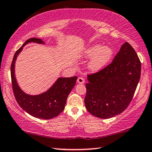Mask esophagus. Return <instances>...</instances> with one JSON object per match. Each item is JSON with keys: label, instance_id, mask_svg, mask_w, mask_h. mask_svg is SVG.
I'll use <instances>...</instances> for the list:
<instances>
[{"label": "esophagus", "instance_id": "obj_1", "mask_svg": "<svg viewBox=\"0 0 152 152\" xmlns=\"http://www.w3.org/2000/svg\"><path fill=\"white\" fill-rule=\"evenodd\" d=\"M77 83L80 84H83L85 83V79H84L83 77H78V79H77Z\"/></svg>", "mask_w": 152, "mask_h": 152}]
</instances>
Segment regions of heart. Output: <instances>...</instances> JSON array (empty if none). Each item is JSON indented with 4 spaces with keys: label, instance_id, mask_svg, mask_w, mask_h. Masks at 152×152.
Wrapping results in <instances>:
<instances>
[{
    "label": "heart",
    "instance_id": "obj_1",
    "mask_svg": "<svg viewBox=\"0 0 152 152\" xmlns=\"http://www.w3.org/2000/svg\"><path fill=\"white\" fill-rule=\"evenodd\" d=\"M113 50L108 46L94 45L88 48L83 52V57L91 58L89 63V67L94 72L99 71L110 61L113 56Z\"/></svg>",
    "mask_w": 152,
    "mask_h": 152
}]
</instances>
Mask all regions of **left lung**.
Returning <instances> with one entry per match:
<instances>
[{"label":"left lung","instance_id":"left-lung-1","mask_svg":"<svg viewBox=\"0 0 152 152\" xmlns=\"http://www.w3.org/2000/svg\"><path fill=\"white\" fill-rule=\"evenodd\" d=\"M141 70V63L137 53L126 42L110 64L88 74L85 98L88 112L102 119L121 114L132 101Z\"/></svg>","mask_w":152,"mask_h":152}]
</instances>
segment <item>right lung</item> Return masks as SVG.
<instances>
[{"label":"right lung","instance_id":"right-lung-1","mask_svg":"<svg viewBox=\"0 0 152 152\" xmlns=\"http://www.w3.org/2000/svg\"><path fill=\"white\" fill-rule=\"evenodd\" d=\"M29 42L44 44L42 39L31 38L26 40L13 56L11 65V77L12 89L18 104L24 110L39 119H50L58 116L65 108L67 96L76 85L77 76L59 78L50 89L37 96H30L24 93L19 87L14 75L15 62L19 53Z\"/></svg>","mask_w":152,"mask_h":152}]
</instances>
